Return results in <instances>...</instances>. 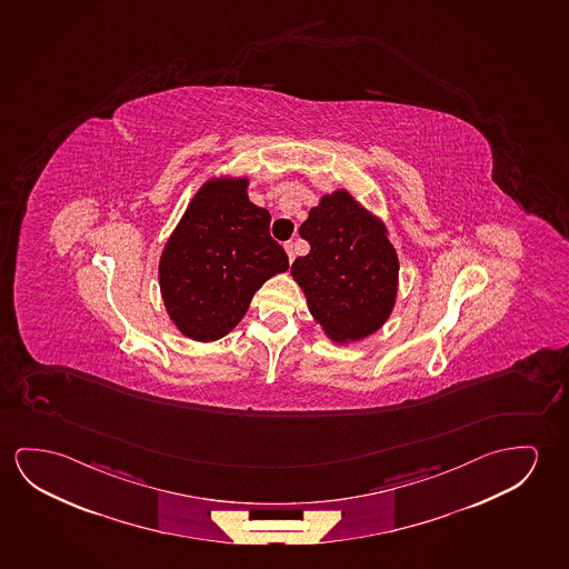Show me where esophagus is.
I'll return each instance as SVG.
<instances>
[{
  "instance_id": "obj_1",
  "label": "esophagus",
  "mask_w": 569,
  "mask_h": 569,
  "mask_svg": "<svg viewBox=\"0 0 569 569\" xmlns=\"http://www.w3.org/2000/svg\"><path fill=\"white\" fill-rule=\"evenodd\" d=\"M286 253H288L289 262H293V258H296V244L293 242L286 244Z\"/></svg>"
}]
</instances>
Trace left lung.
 Wrapping results in <instances>:
<instances>
[{"instance_id": "obj_1", "label": "left lung", "mask_w": 569, "mask_h": 569, "mask_svg": "<svg viewBox=\"0 0 569 569\" xmlns=\"http://www.w3.org/2000/svg\"><path fill=\"white\" fill-rule=\"evenodd\" d=\"M311 250L291 263L309 313L332 342L362 341L392 316L400 262L385 222L347 189L321 194L299 227Z\"/></svg>"}]
</instances>
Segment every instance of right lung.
Masks as SVG:
<instances>
[{
    "label": "right lung",
    "mask_w": 569,
    "mask_h": 569,
    "mask_svg": "<svg viewBox=\"0 0 569 569\" xmlns=\"http://www.w3.org/2000/svg\"><path fill=\"white\" fill-rule=\"evenodd\" d=\"M248 177L212 176L192 194L159 258V289L177 331L219 341L288 256L270 237V212L248 199Z\"/></svg>",
    "instance_id": "1"
}]
</instances>
